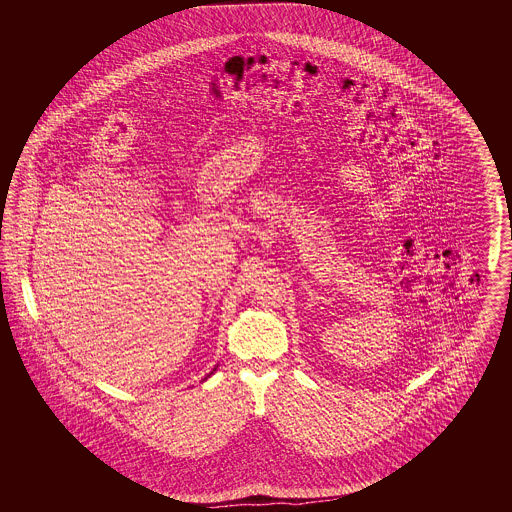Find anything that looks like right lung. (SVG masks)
I'll return each mask as SVG.
<instances>
[{
  "instance_id": "1",
  "label": "right lung",
  "mask_w": 512,
  "mask_h": 512,
  "mask_svg": "<svg viewBox=\"0 0 512 512\" xmlns=\"http://www.w3.org/2000/svg\"><path fill=\"white\" fill-rule=\"evenodd\" d=\"M219 366V365H217ZM217 366H215V368H213V372H215V370H217ZM213 372H211V374H213ZM211 374H209V376H211ZM209 376H207V378H209ZM207 378H205V380H207Z\"/></svg>"
}]
</instances>
